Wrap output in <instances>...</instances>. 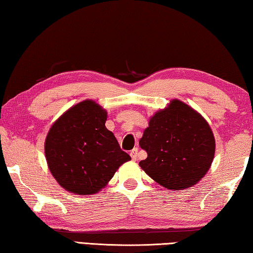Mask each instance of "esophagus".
Here are the masks:
<instances>
[{"label":"esophagus","instance_id":"obj_1","mask_svg":"<svg viewBox=\"0 0 253 253\" xmlns=\"http://www.w3.org/2000/svg\"><path fill=\"white\" fill-rule=\"evenodd\" d=\"M137 154H138V148H134L130 152V157H131L132 161H136L137 160Z\"/></svg>","mask_w":253,"mask_h":253}]
</instances>
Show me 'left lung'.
<instances>
[{
	"mask_svg": "<svg viewBox=\"0 0 253 253\" xmlns=\"http://www.w3.org/2000/svg\"><path fill=\"white\" fill-rule=\"evenodd\" d=\"M139 146L147 158L145 173L169 190L193 186L211 166L215 140L208 122L190 106L174 99L154 115Z\"/></svg>",
	"mask_w": 253,
	"mask_h": 253,
	"instance_id": "left-lung-1",
	"label": "left lung"
}]
</instances>
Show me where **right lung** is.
Returning a JSON list of instances; mask_svg holds the SVG:
<instances>
[{
    "label": "right lung",
    "instance_id": "add662e5",
    "mask_svg": "<svg viewBox=\"0 0 253 253\" xmlns=\"http://www.w3.org/2000/svg\"><path fill=\"white\" fill-rule=\"evenodd\" d=\"M107 111L84 100L58 118L46 135L49 169L60 185L75 194L98 193L119 166L130 160L105 126Z\"/></svg>",
    "mask_w": 253,
    "mask_h": 253
}]
</instances>
